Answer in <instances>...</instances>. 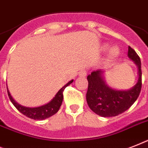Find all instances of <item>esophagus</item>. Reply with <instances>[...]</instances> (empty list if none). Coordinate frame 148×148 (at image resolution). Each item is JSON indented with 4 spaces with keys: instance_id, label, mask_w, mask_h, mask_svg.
Returning <instances> with one entry per match:
<instances>
[{
    "instance_id": "1",
    "label": "esophagus",
    "mask_w": 148,
    "mask_h": 148,
    "mask_svg": "<svg viewBox=\"0 0 148 148\" xmlns=\"http://www.w3.org/2000/svg\"><path fill=\"white\" fill-rule=\"evenodd\" d=\"M79 75L81 77H86V75H87V71H86V70H82V71H81L80 73H79Z\"/></svg>"
}]
</instances>
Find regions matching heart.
Instances as JSON below:
<instances>
[{
  "label": "heart",
  "instance_id": "1",
  "mask_svg": "<svg viewBox=\"0 0 148 148\" xmlns=\"http://www.w3.org/2000/svg\"><path fill=\"white\" fill-rule=\"evenodd\" d=\"M118 54H119V51H118L117 47H111L108 49L107 57H108V59L111 60V59H114V58H116Z\"/></svg>",
  "mask_w": 148,
  "mask_h": 148
}]
</instances>
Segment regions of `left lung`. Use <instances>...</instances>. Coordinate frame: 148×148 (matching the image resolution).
<instances>
[{
    "label": "left lung",
    "mask_w": 148,
    "mask_h": 148,
    "mask_svg": "<svg viewBox=\"0 0 148 148\" xmlns=\"http://www.w3.org/2000/svg\"><path fill=\"white\" fill-rule=\"evenodd\" d=\"M127 56L138 67V80L128 90H116L107 84L103 70L94 71L88 76L87 102L92 111L103 117H115L131 108L138 99L141 90V63L135 51L128 47Z\"/></svg>",
    "instance_id": "1"
}]
</instances>
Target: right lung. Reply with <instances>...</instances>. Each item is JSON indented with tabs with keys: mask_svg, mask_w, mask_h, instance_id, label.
<instances>
[{
	"mask_svg": "<svg viewBox=\"0 0 148 148\" xmlns=\"http://www.w3.org/2000/svg\"><path fill=\"white\" fill-rule=\"evenodd\" d=\"M73 81L74 80H71L68 83H67L64 87L60 88L58 91V93L56 94L55 96L53 97V99L50 101L48 103H45L44 105L39 106V107H35V108H28V107H24V106L19 104L15 101L14 99L10 95L8 88V94L10 101L12 102L14 106L19 110L20 112L31 119L42 121V120L51 117L52 115L55 114L56 113L58 112L59 108L61 106V103H62L63 97H63V91L64 90V88L69 84H71Z\"/></svg>",
	"mask_w": 148,
	"mask_h": 148,
	"instance_id": "1",
	"label": "right lung"
}]
</instances>
